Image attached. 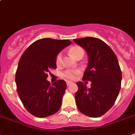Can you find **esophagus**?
I'll list each match as a JSON object with an SVG mask.
<instances>
[{"label": "esophagus", "mask_w": 135, "mask_h": 135, "mask_svg": "<svg viewBox=\"0 0 135 135\" xmlns=\"http://www.w3.org/2000/svg\"><path fill=\"white\" fill-rule=\"evenodd\" d=\"M66 84H67V86H70L71 84H72V82H71V81H67Z\"/></svg>", "instance_id": "34e87169"}]
</instances>
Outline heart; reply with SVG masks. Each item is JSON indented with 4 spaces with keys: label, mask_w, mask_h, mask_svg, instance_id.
I'll use <instances>...</instances> for the list:
<instances>
[{
    "label": "heart",
    "mask_w": 135,
    "mask_h": 135,
    "mask_svg": "<svg viewBox=\"0 0 135 135\" xmlns=\"http://www.w3.org/2000/svg\"><path fill=\"white\" fill-rule=\"evenodd\" d=\"M70 52L74 57H76L77 59L79 56L80 55H84V51L81 47L79 46H74L72 47L71 49H70ZM56 64L57 65H61V63H62V54L61 53H59L57 54L56 57ZM78 73L77 71H74L72 70H69L65 71V72L63 74V76L64 77H65L67 79H70V80H74L75 78V76H76V74Z\"/></svg>",
    "instance_id": "b5f03b06"
}]
</instances>
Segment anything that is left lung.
<instances>
[{
    "instance_id": "obj_1",
    "label": "left lung",
    "mask_w": 135,
    "mask_h": 135,
    "mask_svg": "<svg viewBox=\"0 0 135 135\" xmlns=\"http://www.w3.org/2000/svg\"><path fill=\"white\" fill-rule=\"evenodd\" d=\"M74 41L87 52L88 64L82 79L92 82L90 88L82 81L77 82L76 105L85 115L100 117L113 106L120 89L122 74L118 59L112 49L98 38L87 37Z\"/></svg>"
}]
</instances>
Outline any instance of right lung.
I'll list each match as a JSON object with an SVG mask.
<instances>
[{"instance_id":"obj_1","label":"right lung","mask_w":135,"mask_h":135,"mask_svg":"<svg viewBox=\"0 0 135 135\" xmlns=\"http://www.w3.org/2000/svg\"><path fill=\"white\" fill-rule=\"evenodd\" d=\"M71 43L66 39H39L28 47L18 61L17 92L25 108L35 117L53 115L61 108L66 83L59 80L51 85L47 73L57 68V55Z\"/></svg>"}]
</instances>
